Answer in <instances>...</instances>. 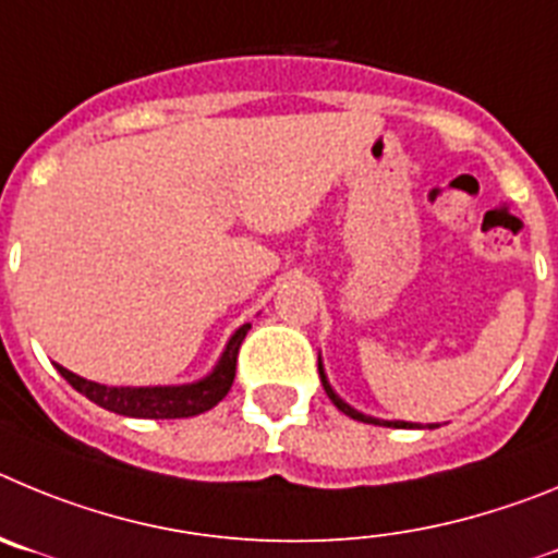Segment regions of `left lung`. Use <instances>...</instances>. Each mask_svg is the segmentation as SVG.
Returning a JSON list of instances; mask_svg holds the SVG:
<instances>
[{"label": "left lung", "instance_id": "left-lung-1", "mask_svg": "<svg viewBox=\"0 0 558 558\" xmlns=\"http://www.w3.org/2000/svg\"><path fill=\"white\" fill-rule=\"evenodd\" d=\"M319 380H323L325 391H328V398H330V403H333V405H336V409H339V411H344V414H348V416H353V420H359V423H373V425H386V428H423V425H420V423H403V420H378V416H369V414H364V411L353 409V405H350V403H344V400H341V398H339V395H336V391H333V386H330L328 375H325V366H323V355H319ZM425 428H439V425H425Z\"/></svg>", "mask_w": 558, "mask_h": 558}]
</instances>
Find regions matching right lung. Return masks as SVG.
I'll return each mask as SVG.
<instances>
[{
  "mask_svg": "<svg viewBox=\"0 0 558 558\" xmlns=\"http://www.w3.org/2000/svg\"><path fill=\"white\" fill-rule=\"evenodd\" d=\"M250 325H242L230 336L219 355L217 366L205 378L180 386H105L97 380H85L80 375L69 373L66 366H58V373L92 403L113 411L122 416H138V420H180V416H197L203 411L214 409L233 386L235 359L242 348Z\"/></svg>",
  "mask_w": 558,
  "mask_h": 558,
  "instance_id": "right-lung-1",
  "label": "right lung"
}]
</instances>
